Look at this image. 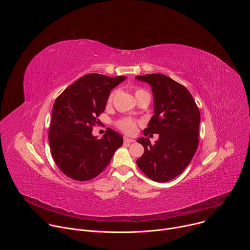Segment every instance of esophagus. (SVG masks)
<instances>
[{
	"instance_id": "1",
	"label": "esophagus",
	"mask_w": 250,
	"mask_h": 250,
	"mask_svg": "<svg viewBox=\"0 0 250 250\" xmlns=\"http://www.w3.org/2000/svg\"><path fill=\"white\" fill-rule=\"evenodd\" d=\"M124 141H125V144H132V142H134L133 139L127 138V137H125V138H124Z\"/></svg>"
}]
</instances>
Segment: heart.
I'll use <instances>...</instances> for the list:
<instances>
[{"label": "heart", "instance_id": "heart-1", "mask_svg": "<svg viewBox=\"0 0 250 250\" xmlns=\"http://www.w3.org/2000/svg\"><path fill=\"white\" fill-rule=\"evenodd\" d=\"M147 92H146L145 90L142 89H136L135 90V98H137L138 96L142 95V94H146ZM117 95V90H114L111 92V94L109 95V98H108V104H112L115 97ZM117 126L118 128H120L123 132L126 133V134H133L136 129H137V125H138V122L135 121V120H132V119H128V118H124L120 121L117 122Z\"/></svg>", "mask_w": 250, "mask_h": 250}]
</instances>
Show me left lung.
Wrapping results in <instances>:
<instances>
[{
    "label": "left lung",
    "mask_w": 250,
    "mask_h": 250,
    "mask_svg": "<svg viewBox=\"0 0 250 250\" xmlns=\"http://www.w3.org/2000/svg\"><path fill=\"white\" fill-rule=\"evenodd\" d=\"M136 79L148 83L154 96V115L144 134H159L155 145L148 138L137 139L145 153L136 164L151 180L167 182L181 174L195 155L200 111L187 88L170 77L147 74Z\"/></svg>",
    "instance_id": "left-lung-1"
}]
</instances>
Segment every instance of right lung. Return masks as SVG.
<instances>
[{
  "label": "right lung",
  "mask_w": 250,
  "mask_h": 250,
  "mask_svg": "<svg viewBox=\"0 0 250 250\" xmlns=\"http://www.w3.org/2000/svg\"><path fill=\"white\" fill-rule=\"evenodd\" d=\"M125 76L87 74L66 88L55 100L48 131L49 146L59 169L76 181H89L111 162L123 146V136L108 128L101 139L93 126L104 111L109 95Z\"/></svg>",
  "instance_id": "right-lung-1"
}]
</instances>
